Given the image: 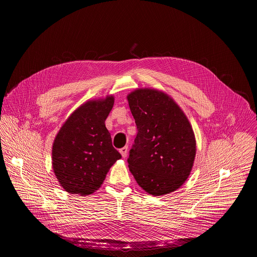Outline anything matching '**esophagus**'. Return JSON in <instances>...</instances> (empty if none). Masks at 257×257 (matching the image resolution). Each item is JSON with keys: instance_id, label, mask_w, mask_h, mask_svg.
<instances>
[{"instance_id": "1", "label": "esophagus", "mask_w": 257, "mask_h": 257, "mask_svg": "<svg viewBox=\"0 0 257 257\" xmlns=\"http://www.w3.org/2000/svg\"><path fill=\"white\" fill-rule=\"evenodd\" d=\"M127 153H128V148H127V146H124V148H122V149L120 150V154L122 155L123 158H126V157H127Z\"/></svg>"}]
</instances>
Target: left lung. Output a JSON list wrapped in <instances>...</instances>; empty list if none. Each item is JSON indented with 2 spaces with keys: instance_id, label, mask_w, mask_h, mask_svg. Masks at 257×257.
I'll return each instance as SVG.
<instances>
[{
  "instance_id": "1",
  "label": "left lung",
  "mask_w": 257,
  "mask_h": 257,
  "mask_svg": "<svg viewBox=\"0 0 257 257\" xmlns=\"http://www.w3.org/2000/svg\"><path fill=\"white\" fill-rule=\"evenodd\" d=\"M137 135L128 164L138 185L152 195L178 189L188 178L196 153L191 125L178 104L155 89L128 96Z\"/></svg>"
}]
</instances>
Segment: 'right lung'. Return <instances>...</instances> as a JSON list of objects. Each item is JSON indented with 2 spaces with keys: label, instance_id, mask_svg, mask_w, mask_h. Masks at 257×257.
I'll return each instance as SVG.
<instances>
[{
  "label": "right lung",
  "instance_id": "1",
  "mask_svg": "<svg viewBox=\"0 0 257 257\" xmlns=\"http://www.w3.org/2000/svg\"><path fill=\"white\" fill-rule=\"evenodd\" d=\"M113 105V96L85 102L57 134L52 153L53 169L67 192L93 193L102 184L109 168L122 158L104 125Z\"/></svg>",
  "mask_w": 257,
  "mask_h": 257
}]
</instances>
